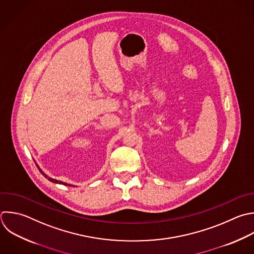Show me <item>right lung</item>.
<instances>
[{"mask_svg": "<svg viewBox=\"0 0 254 254\" xmlns=\"http://www.w3.org/2000/svg\"><path fill=\"white\" fill-rule=\"evenodd\" d=\"M38 166V165H37ZM38 168H39V170H40V172L45 176V178H47L49 181H51V182H53V183H55V184H60V185H64V186H72V187H74L73 185H70V184H67V183H64V182H62V181H59V180H56V179H53V178H50L47 174H45L44 172H43V170L42 169H40V167L38 166Z\"/></svg>", "mask_w": 254, "mask_h": 254, "instance_id": "1", "label": "right lung"}]
</instances>
